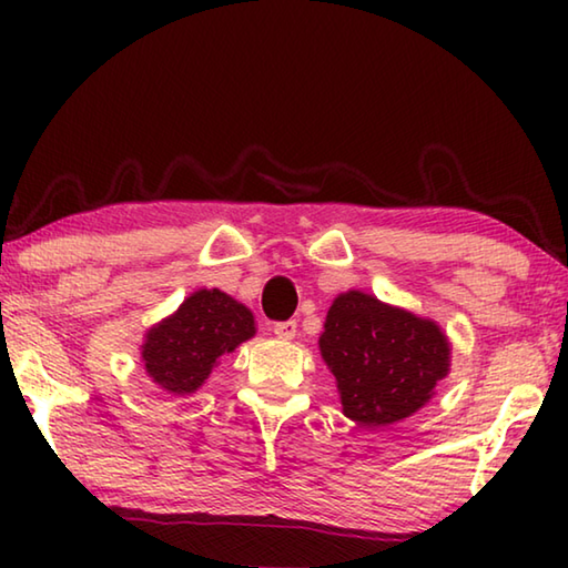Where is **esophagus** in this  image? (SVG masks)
Here are the masks:
<instances>
[{
  "mask_svg": "<svg viewBox=\"0 0 568 568\" xmlns=\"http://www.w3.org/2000/svg\"><path fill=\"white\" fill-rule=\"evenodd\" d=\"M273 333L277 335V338H283V341H293L295 335H297V323H295V321L275 323V325H273Z\"/></svg>",
  "mask_w": 568,
  "mask_h": 568,
  "instance_id": "34e87169",
  "label": "esophagus"
}]
</instances>
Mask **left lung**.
Listing matches in <instances>:
<instances>
[{"mask_svg":"<svg viewBox=\"0 0 568 568\" xmlns=\"http://www.w3.org/2000/svg\"><path fill=\"white\" fill-rule=\"evenodd\" d=\"M318 345L343 413L365 428L413 416L450 368L448 338L434 321L361 291L335 297Z\"/></svg>","mask_w":568,"mask_h":568,"instance_id":"obj_1","label":"left lung"}]
</instances>
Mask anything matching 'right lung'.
<instances>
[{"label":"right lung","instance_id":"right-lung-1","mask_svg":"<svg viewBox=\"0 0 568 568\" xmlns=\"http://www.w3.org/2000/svg\"><path fill=\"white\" fill-rule=\"evenodd\" d=\"M255 335L243 303L217 291H197L175 313L150 328L142 343L145 371L162 390L187 396L207 381L217 358Z\"/></svg>","mask_w":568,"mask_h":568}]
</instances>
